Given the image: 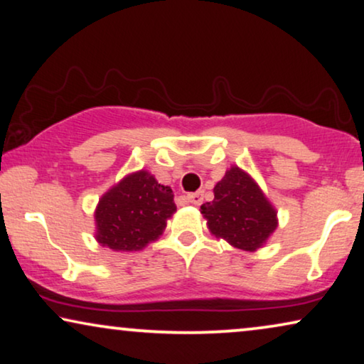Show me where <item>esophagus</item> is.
Returning a JSON list of instances; mask_svg holds the SVG:
<instances>
[{
    "label": "esophagus",
    "mask_w": 364,
    "mask_h": 364,
    "mask_svg": "<svg viewBox=\"0 0 364 364\" xmlns=\"http://www.w3.org/2000/svg\"><path fill=\"white\" fill-rule=\"evenodd\" d=\"M186 199H188V203L194 204V206H199V204L203 203V199H204V194H203L201 191H198V193H191V194H188Z\"/></svg>",
    "instance_id": "obj_1"
}]
</instances>
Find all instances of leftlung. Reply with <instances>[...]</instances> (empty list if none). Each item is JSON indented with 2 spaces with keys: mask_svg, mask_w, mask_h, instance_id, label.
Masks as SVG:
<instances>
[{
  "mask_svg": "<svg viewBox=\"0 0 364 364\" xmlns=\"http://www.w3.org/2000/svg\"><path fill=\"white\" fill-rule=\"evenodd\" d=\"M208 229L232 247L255 252L279 226L277 209L257 181L232 165L214 186V199L201 206Z\"/></svg>",
  "mask_w": 364,
  "mask_h": 364,
  "instance_id": "1",
  "label": "left lung"
}]
</instances>
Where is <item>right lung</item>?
<instances>
[{
  "mask_svg": "<svg viewBox=\"0 0 364 364\" xmlns=\"http://www.w3.org/2000/svg\"><path fill=\"white\" fill-rule=\"evenodd\" d=\"M176 211L175 194L150 171L125 175L97 204L95 240L115 252H133L155 242Z\"/></svg>",
  "mask_w": 364,
  "mask_h": 364,
  "instance_id": "1",
  "label": "right lung"
}]
</instances>
